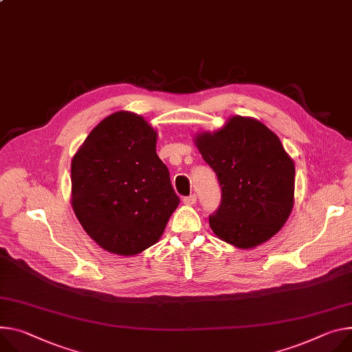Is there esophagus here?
I'll list each match as a JSON object with an SVG mask.
<instances>
[{
	"label": "esophagus",
	"instance_id": "34e87169",
	"mask_svg": "<svg viewBox=\"0 0 352 352\" xmlns=\"http://www.w3.org/2000/svg\"><path fill=\"white\" fill-rule=\"evenodd\" d=\"M182 202H184V205H186V206H192V205L197 204V195L192 194V195H189V197H185V198L182 199Z\"/></svg>",
	"mask_w": 352,
	"mask_h": 352
}]
</instances>
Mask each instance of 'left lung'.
Masks as SVG:
<instances>
[{
  "mask_svg": "<svg viewBox=\"0 0 352 352\" xmlns=\"http://www.w3.org/2000/svg\"><path fill=\"white\" fill-rule=\"evenodd\" d=\"M194 143L221 186L212 232L243 250L275 236L295 204V163L279 138L263 122L234 115Z\"/></svg>",
  "mask_w": 352,
  "mask_h": 352,
  "instance_id": "obj_1",
  "label": "left lung"
}]
</instances>
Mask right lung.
<instances>
[{
	"label": "right lung",
	"mask_w": 352,
	"mask_h": 352,
	"mask_svg": "<svg viewBox=\"0 0 352 352\" xmlns=\"http://www.w3.org/2000/svg\"><path fill=\"white\" fill-rule=\"evenodd\" d=\"M155 144L157 132L143 116L118 111L95 126L73 155V210L108 252L132 257L151 247L179 205Z\"/></svg>",
	"instance_id": "right-lung-1"
}]
</instances>
